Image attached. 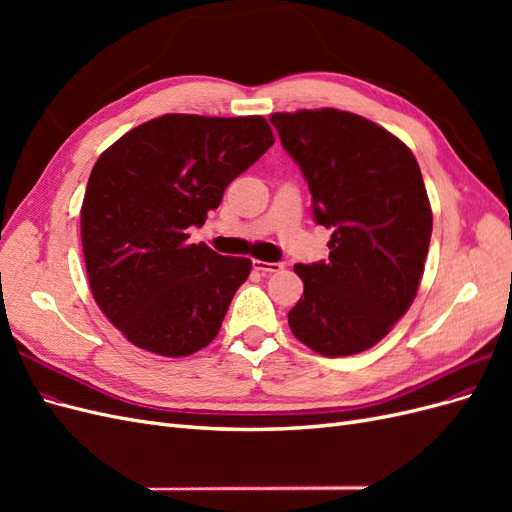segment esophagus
Masks as SVG:
<instances>
[{"label": "esophagus", "instance_id": "obj_1", "mask_svg": "<svg viewBox=\"0 0 512 512\" xmlns=\"http://www.w3.org/2000/svg\"><path fill=\"white\" fill-rule=\"evenodd\" d=\"M252 265H254V269H256V271L265 273V275H267V273H280V271L284 269L282 262H265V260H254Z\"/></svg>", "mask_w": 512, "mask_h": 512}]
</instances>
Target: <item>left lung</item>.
<instances>
[{
    "mask_svg": "<svg viewBox=\"0 0 512 512\" xmlns=\"http://www.w3.org/2000/svg\"><path fill=\"white\" fill-rule=\"evenodd\" d=\"M312 192L316 224L331 228L329 260L294 265L303 297L288 312L294 337L324 356L378 344L412 305L431 239V207L412 151L361 115L269 117Z\"/></svg>",
    "mask_w": 512,
    "mask_h": 512,
    "instance_id": "8db88e82",
    "label": "left lung"
}]
</instances>
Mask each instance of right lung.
I'll return each instance as SVG.
<instances>
[{
	"label": "right lung",
	"mask_w": 512,
	"mask_h": 512,
	"mask_svg": "<svg viewBox=\"0 0 512 512\" xmlns=\"http://www.w3.org/2000/svg\"><path fill=\"white\" fill-rule=\"evenodd\" d=\"M273 141L258 115H164L98 158L81 209L85 267L104 316L134 346L188 356L218 335L252 262L190 243L188 230Z\"/></svg>",
	"instance_id": "add662e5"
}]
</instances>
